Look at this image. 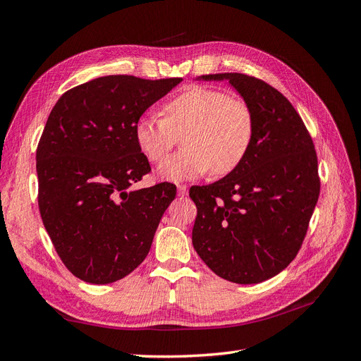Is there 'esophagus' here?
<instances>
[{"label": "esophagus", "instance_id": "obj_1", "mask_svg": "<svg viewBox=\"0 0 361 361\" xmlns=\"http://www.w3.org/2000/svg\"><path fill=\"white\" fill-rule=\"evenodd\" d=\"M178 194L180 195V197H185V195L188 194V187H187V185H178Z\"/></svg>", "mask_w": 361, "mask_h": 361}]
</instances>
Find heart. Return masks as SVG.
Instances as JSON below:
<instances>
[{
  "mask_svg": "<svg viewBox=\"0 0 361 361\" xmlns=\"http://www.w3.org/2000/svg\"><path fill=\"white\" fill-rule=\"evenodd\" d=\"M179 154L164 161L158 176L179 182L233 171L244 161L255 138V117L250 106L221 90L194 85L164 105V118L141 116L134 128L143 155L159 162L183 134Z\"/></svg>",
  "mask_w": 361,
  "mask_h": 361,
  "instance_id": "obj_1",
  "label": "heart"
}]
</instances>
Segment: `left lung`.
<instances>
[{"mask_svg":"<svg viewBox=\"0 0 361 361\" xmlns=\"http://www.w3.org/2000/svg\"><path fill=\"white\" fill-rule=\"evenodd\" d=\"M195 80L228 81L253 113L255 138L233 171L190 190L192 245L216 276L255 285L297 256L319 197L318 158L300 114L274 87L244 73Z\"/></svg>","mask_w":361,"mask_h":361,"instance_id":"left-lung-1","label":"left lung"}]
</instances>
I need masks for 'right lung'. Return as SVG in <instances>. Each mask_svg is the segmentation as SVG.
Listing matches in <instances>:
<instances>
[{"mask_svg":"<svg viewBox=\"0 0 361 361\" xmlns=\"http://www.w3.org/2000/svg\"><path fill=\"white\" fill-rule=\"evenodd\" d=\"M180 81L108 75L73 87L54 105L36 152L39 209L75 277L106 285L146 259L176 187L133 190L150 171L134 128Z\"/></svg>","mask_w":361,"mask_h":361,"instance_id":"right-lung-1","label":"right lung"}]
</instances>
